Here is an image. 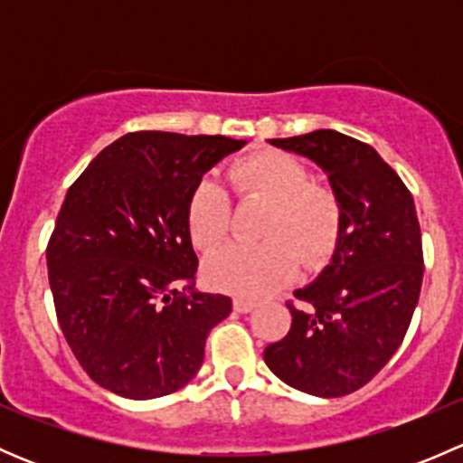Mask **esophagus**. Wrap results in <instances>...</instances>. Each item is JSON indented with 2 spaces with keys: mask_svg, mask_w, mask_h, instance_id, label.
Returning <instances> with one entry per match:
<instances>
[{
  "mask_svg": "<svg viewBox=\"0 0 463 463\" xmlns=\"http://www.w3.org/2000/svg\"><path fill=\"white\" fill-rule=\"evenodd\" d=\"M232 307H235L237 314H249V311H253L255 307H258V302L250 300V298H235V300H232Z\"/></svg>",
  "mask_w": 463,
  "mask_h": 463,
  "instance_id": "obj_1",
  "label": "esophagus"
}]
</instances>
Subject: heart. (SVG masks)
Segmentation results:
<instances>
[{
	"instance_id": "obj_1",
	"label": "heart",
	"mask_w": 463,
	"mask_h": 463,
	"mask_svg": "<svg viewBox=\"0 0 463 463\" xmlns=\"http://www.w3.org/2000/svg\"><path fill=\"white\" fill-rule=\"evenodd\" d=\"M240 203H269L261 244H232L205 260L203 275L214 288L241 296L264 293L288 282L298 260L318 270L334 255L343 235L338 194L311 181L309 167L279 149L240 156L228 170ZM185 228L199 250L219 249L232 228V203L213 179H202L185 202Z\"/></svg>"
}]
</instances>
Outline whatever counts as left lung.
I'll use <instances>...</instances> for the list:
<instances>
[{
  "label": "left lung",
  "instance_id": "8db88e82",
  "mask_svg": "<svg viewBox=\"0 0 463 463\" xmlns=\"http://www.w3.org/2000/svg\"><path fill=\"white\" fill-rule=\"evenodd\" d=\"M270 145L311 158L343 203L329 266L287 302L291 329L264 349L279 381L334 399L370 383L403 343L423 279L414 199L372 145L316 129Z\"/></svg>",
  "mask_w": 463,
  "mask_h": 463
}]
</instances>
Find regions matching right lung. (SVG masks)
Wrapping results in <instances>:
<instances>
[{"instance_id": "obj_1", "label": "right lung", "mask_w": 463, "mask_h": 463, "mask_svg": "<svg viewBox=\"0 0 463 463\" xmlns=\"http://www.w3.org/2000/svg\"><path fill=\"white\" fill-rule=\"evenodd\" d=\"M246 141L132 132L73 181L46 246L60 329L93 381L125 399H158L199 372L231 298L194 288L185 202Z\"/></svg>"}]
</instances>
